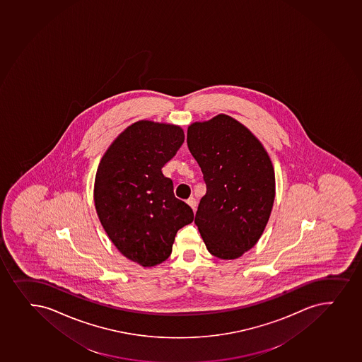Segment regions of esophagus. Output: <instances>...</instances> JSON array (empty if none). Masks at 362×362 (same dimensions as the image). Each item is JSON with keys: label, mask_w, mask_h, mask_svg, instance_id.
<instances>
[{"label": "esophagus", "mask_w": 362, "mask_h": 362, "mask_svg": "<svg viewBox=\"0 0 362 362\" xmlns=\"http://www.w3.org/2000/svg\"><path fill=\"white\" fill-rule=\"evenodd\" d=\"M187 204L192 208V211H196V206H197V201H196L195 197H190V199H187Z\"/></svg>", "instance_id": "1"}]
</instances>
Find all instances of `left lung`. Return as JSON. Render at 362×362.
Masks as SVG:
<instances>
[{
	"label": "left lung",
	"mask_w": 362,
	"mask_h": 362,
	"mask_svg": "<svg viewBox=\"0 0 362 362\" xmlns=\"http://www.w3.org/2000/svg\"><path fill=\"white\" fill-rule=\"evenodd\" d=\"M187 146L207 192L195 223L208 252L233 260L260 240L276 197L272 161L252 131L226 114L187 127Z\"/></svg>",
	"instance_id": "obj_1"
}]
</instances>
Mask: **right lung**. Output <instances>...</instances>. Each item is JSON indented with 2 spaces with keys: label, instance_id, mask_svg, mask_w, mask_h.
<instances>
[{
  "label": "right lung",
  "instance_id": "add662e5",
  "mask_svg": "<svg viewBox=\"0 0 362 362\" xmlns=\"http://www.w3.org/2000/svg\"><path fill=\"white\" fill-rule=\"evenodd\" d=\"M183 142L180 126L139 120L114 139L98 167V219L119 252L142 267L167 260L179 228L194 220L161 171Z\"/></svg>",
  "mask_w": 362,
  "mask_h": 362
}]
</instances>
